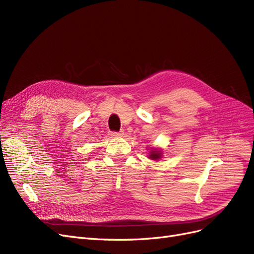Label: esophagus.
<instances>
[{"label": "esophagus", "instance_id": "esophagus-1", "mask_svg": "<svg viewBox=\"0 0 254 254\" xmlns=\"http://www.w3.org/2000/svg\"><path fill=\"white\" fill-rule=\"evenodd\" d=\"M123 134H124V131H123V130H121V131H113V132H111V135L114 136V137L123 136Z\"/></svg>", "mask_w": 254, "mask_h": 254}]
</instances>
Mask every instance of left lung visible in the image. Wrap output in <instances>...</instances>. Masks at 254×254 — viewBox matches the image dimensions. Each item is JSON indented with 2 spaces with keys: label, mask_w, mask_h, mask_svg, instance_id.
<instances>
[{
  "label": "left lung",
  "mask_w": 254,
  "mask_h": 254,
  "mask_svg": "<svg viewBox=\"0 0 254 254\" xmlns=\"http://www.w3.org/2000/svg\"><path fill=\"white\" fill-rule=\"evenodd\" d=\"M161 155H162V152H161L160 150L152 149L151 152H150V155H149V158L152 159V160H158V159H160L161 157H162Z\"/></svg>",
  "instance_id": "8db88e82"
}]
</instances>
